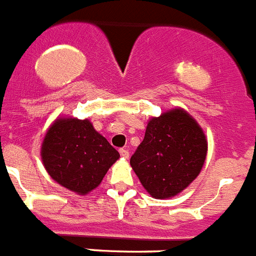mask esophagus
<instances>
[{"label":"esophagus","instance_id":"1","mask_svg":"<svg viewBox=\"0 0 256 256\" xmlns=\"http://www.w3.org/2000/svg\"><path fill=\"white\" fill-rule=\"evenodd\" d=\"M120 155L124 158V159H128V155H130V152H128L126 149H120Z\"/></svg>","mask_w":256,"mask_h":256}]
</instances>
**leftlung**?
Segmentation results:
<instances>
[{
    "label": "left lung",
    "instance_id": "left-lung-1",
    "mask_svg": "<svg viewBox=\"0 0 256 256\" xmlns=\"http://www.w3.org/2000/svg\"><path fill=\"white\" fill-rule=\"evenodd\" d=\"M206 154L202 128L187 112L176 108L149 121L130 164L152 197L169 198L194 180Z\"/></svg>",
    "mask_w": 256,
    "mask_h": 256
}]
</instances>
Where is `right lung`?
<instances>
[{
	"mask_svg": "<svg viewBox=\"0 0 256 256\" xmlns=\"http://www.w3.org/2000/svg\"><path fill=\"white\" fill-rule=\"evenodd\" d=\"M42 158L56 182L86 194L98 187L120 154L88 120L60 118L45 135Z\"/></svg>",
	"mask_w": 256,
	"mask_h": 256,
	"instance_id": "1",
	"label": "right lung"
}]
</instances>
